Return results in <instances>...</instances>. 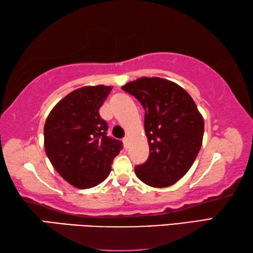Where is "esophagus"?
<instances>
[{
  "instance_id": "1",
  "label": "esophagus",
  "mask_w": 253,
  "mask_h": 253,
  "mask_svg": "<svg viewBox=\"0 0 253 253\" xmlns=\"http://www.w3.org/2000/svg\"><path fill=\"white\" fill-rule=\"evenodd\" d=\"M123 142H124V145H125V147L128 148V146H129V137L126 136L125 138L123 139Z\"/></svg>"
}]
</instances>
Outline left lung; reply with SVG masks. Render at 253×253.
<instances>
[{
    "instance_id": "left-lung-1",
    "label": "left lung",
    "mask_w": 253,
    "mask_h": 253,
    "mask_svg": "<svg viewBox=\"0 0 253 253\" xmlns=\"http://www.w3.org/2000/svg\"><path fill=\"white\" fill-rule=\"evenodd\" d=\"M122 89L145 109L149 156L135 168L136 176L153 187L173 185L191 169L202 146V115L186 90L169 80L143 77Z\"/></svg>"
}]
</instances>
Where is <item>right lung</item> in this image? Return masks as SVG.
<instances>
[{"mask_svg": "<svg viewBox=\"0 0 253 253\" xmlns=\"http://www.w3.org/2000/svg\"><path fill=\"white\" fill-rule=\"evenodd\" d=\"M110 85L76 89L50 111L44 125V148L55 170L78 188L98 185L107 178L123 143L107 136L100 107Z\"/></svg>", "mask_w": 253, "mask_h": 253, "instance_id": "right-lung-1", "label": "right lung"}]
</instances>
